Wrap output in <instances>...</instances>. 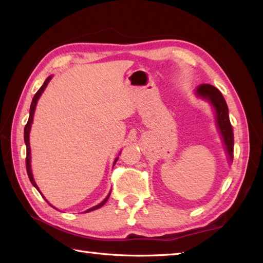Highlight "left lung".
<instances>
[{
  "mask_svg": "<svg viewBox=\"0 0 263 263\" xmlns=\"http://www.w3.org/2000/svg\"><path fill=\"white\" fill-rule=\"evenodd\" d=\"M197 95L208 99L213 105L215 112H217V123L218 127L223 138V142L226 145V151L229 156V159L233 162L234 158V128L231 125L229 115H228V106L226 102L222 93L210 84H202L198 86Z\"/></svg>",
  "mask_w": 263,
  "mask_h": 263,
  "instance_id": "obj_1",
  "label": "left lung"
}]
</instances>
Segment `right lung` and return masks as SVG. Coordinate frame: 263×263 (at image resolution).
<instances>
[{"instance_id":"obj_1","label":"right lung","mask_w":263,"mask_h":263,"mask_svg":"<svg viewBox=\"0 0 263 263\" xmlns=\"http://www.w3.org/2000/svg\"><path fill=\"white\" fill-rule=\"evenodd\" d=\"M50 80H51V76H49L48 79L45 80V82L43 83V85L41 86L40 89H39V91L36 92V93H35V96H34V98H33V100H32V104H30V110H29V118H28V122H27V124L25 125V130H24V139H25V143H26V170H27V174H28V178H29V180H30V182H32L33 186H34L36 189H37V190H39V188H37V186H36V183H35L34 179H33V176H32V170H30L29 130H30V125H32V122H33V116H34V110H35V107H36V102H37L40 96L42 95V92L44 91L45 86L48 85V83L50 82ZM116 161H117V158H116ZM116 161H115V163H116ZM39 192H40V190H39ZM108 197H109V195H108V196H107L104 200H102V202H101L100 204H98V205H96V206L91 208V209H89V210H86L85 212H91V211H93V210H97V209L101 208L102 205H104V204L107 202Z\"/></svg>"}]
</instances>
